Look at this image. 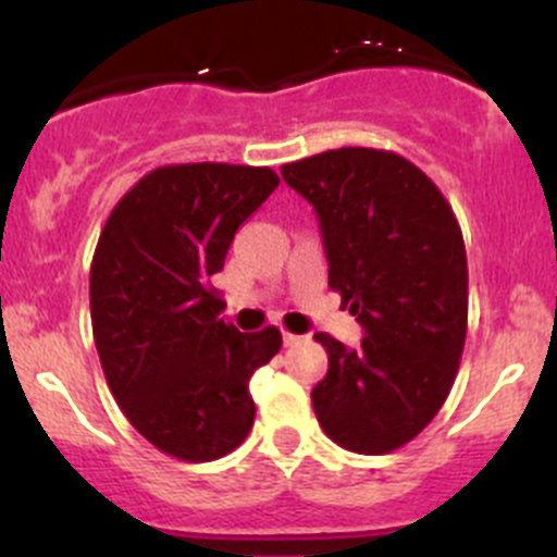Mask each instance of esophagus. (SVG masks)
Wrapping results in <instances>:
<instances>
[{
    "label": "esophagus",
    "mask_w": 557,
    "mask_h": 557,
    "mask_svg": "<svg viewBox=\"0 0 557 557\" xmlns=\"http://www.w3.org/2000/svg\"><path fill=\"white\" fill-rule=\"evenodd\" d=\"M307 336H299V334H290V331H283V345L285 347H296V345H301V342H305Z\"/></svg>",
    "instance_id": "34e87169"
}]
</instances>
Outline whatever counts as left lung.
I'll return each instance as SVG.
<instances>
[{
  "label": "left lung",
  "instance_id": "1",
  "mask_svg": "<svg viewBox=\"0 0 557 557\" xmlns=\"http://www.w3.org/2000/svg\"><path fill=\"white\" fill-rule=\"evenodd\" d=\"M314 207L329 285L363 329L358 350L329 334L312 387L320 429L345 450L385 455L434 420L458 374L469 269L453 207L391 150L339 148L280 166Z\"/></svg>",
  "mask_w": 557,
  "mask_h": 557
}]
</instances>
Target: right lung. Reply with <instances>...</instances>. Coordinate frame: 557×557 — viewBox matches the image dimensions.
<instances>
[{"label": "right lung", "mask_w": 557, "mask_h": 557, "mask_svg": "<svg viewBox=\"0 0 557 557\" xmlns=\"http://www.w3.org/2000/svg\"><path fill=\"white\" fill-rule=\"evenodd\" d=\"M280 185L269 166L170 164L107 218L91 261V325L107 385L161 453L205 463L250 434V377L283 347L239 334L210 285L234 234Z\"/></svg>", "instance_id": "right-lung-1"}]
</instances>
